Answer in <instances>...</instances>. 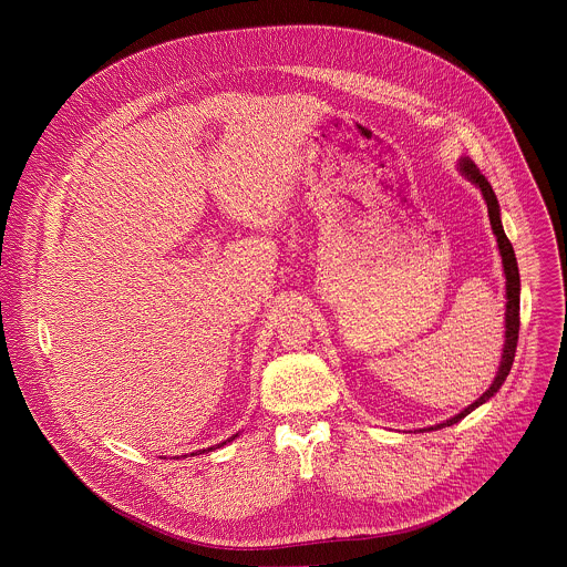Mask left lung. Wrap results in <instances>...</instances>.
Masks as SVG:
<instances>
[{"label": "left lung", "instance_id": "8db88e82", "mask_svg": "<svg viewBox=\"0 0 567 567\" xmlns=\"http://www.w3.org/2000/svg\"><path fill=\"white\" fill-rule=\"evenodd\" d=\"M461 172L481 187L483 196L486 200V209H488V220H491V229L497 238V248H499V255H502V264H504V275H506V342H504V353H502V364H499V371L493 380V384L488 386V391L483 393L481 400H476L474 404L467 405L463 412H458L456 416H452L447 423H441V425H434V427H427V430H439L443 425H454L458 423L461 419H465L472 410H476L478 405L485 404L486 400H491L499 386L504 384L511 367H513V360H515V349H517V338H519V270H517V259H515V250L508 243L504 229H502V220H499V205H497V198L488 185L485 176L481 174V169L470 162V159H463L461 162Z\"/></svg>", "mask_w": 567, "mask_h": 567}]
</instances>
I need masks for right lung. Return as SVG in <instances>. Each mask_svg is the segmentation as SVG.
Segmentation results:
<instances>
[{"mask_svg":"<svg viewBox=\"0 0 567 567\" xmlns=\"http://www.w3.org/2000/svg\"><path fill=\"white\" fill-rule=\"evenodd\" d=\"M236 436H238V434H236ZM236 436H231V439H227V441H234ZM227 441H225V443H220V445H216V447H223V445H227ZM209 450H212V447H209ZM203 452H205V450H203Z\"/></svg>","mask_w":567,"mask_h":567,"instance_id":"obj_1","label":"right lung"}]
</instances>
